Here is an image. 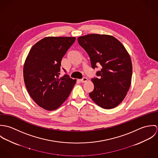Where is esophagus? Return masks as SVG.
<instances>
[{
    "mask_svg": "<svg viewBox=\"0 0 158 158\" xmlns=\"http://www.w3.org/2000/svg\"><path fill=\"white\" fill-rule=\"evenodd\" d=\"M87 81H88V78H86V77H84V78H83L81 80H80V81H81V83H85V82H86Z\"/></svg>",
    "mask_w": 158,
    "mask_h": 158,
    "instance_id": "obj_1",
    "label": "esophagus"
}]
</instances>
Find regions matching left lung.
<instances>
[{"mask_svg": "<svg viewBox=\"0 0 158 158\" xmlns=\"http://www.w3.org/2000/svg\"><path fill=\"white\" fill-rule=\"evenodd\" d=\"M78 44L88 53L93 69L100 64L98 78H92L94 89L90 98L104 109H112L125 98L132 77V63L123 45L111 35L89 34L78 38Z\"/></svg>", "mask_w": 158, "mask_h": 158, "instance_id": "left-lung-1", "label": "left lung"}]
</instances>
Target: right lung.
<instances>
[{"instance_id":"1","label":"right lung","mask_w":158,"mask_h":158,"mask_svg":"<svg viewBox=\"0 0 158 158\" xmlns=\"http://www.w3.org/2000/svg\"><path fill=\"white\" fill-rule=\"evenodd\" d=\"M75 41V37H46L31 47L26 58L23 70L26 88L44 110L58 108L76 83L66 74L60 77L62 58Z\"/></svg>"}]
</instances>
